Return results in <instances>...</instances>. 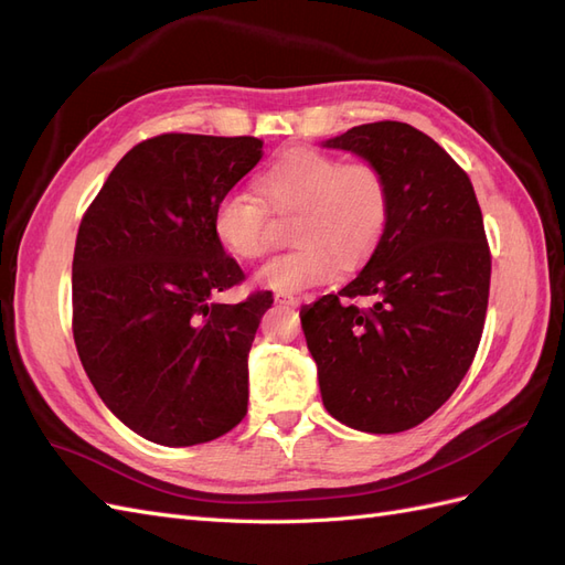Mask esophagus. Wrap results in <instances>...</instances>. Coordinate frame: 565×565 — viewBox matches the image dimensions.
Segmentation results:
<instances>
[{
  "label": "esophagus",
  "instance_id": "obj_1",
  "mask_svg": "<svg viewBox=\"0 0 565 565\" xmlns=\"http://www.w3.org/2000/svg\"><path fill=\"white\" fill-rule=\"evenodd\" d=\"M276 303H285V306H297V303H299V297H295V295H285V292H278V295H276Z\"/></svg>",
  "mask_w": 565,
  "mask_h": 565
}]
</instances>
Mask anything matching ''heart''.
<instances>
[{
  "label": "heart",
  "mask_w": 565,
  "mask_h": 565,
  "mask_svg": "<svg viewBox=\"0 0 565 565\" xmlns=\"http://www.w3.org/2000/svg\"><path fill=\"white\" fill-rule=\"evenodd\" d=\"M262 201L247 191L221 195L212 226L216 241L241 259H262L270 247L268 212L295 214L292 249L270 259L256 280L276 292H299L328 280L337 262L353 266L377 247L391 216V183L365 158L292 148L256 179Z\"/></svg>",
  "instance_id": "obj_1"
}]
</instances>
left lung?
I'll list each match as a JSON object with an SVG mask.
<instances>
[{
	"label": "left lung",
	"mask_w": 565,
	"mask_h": 565,
	"mask_svg": "<svg viewBox=\"0 0 565 565\" xmlns=\"http://www.w3.org/2000/svg\"><path fill=\"white\" fill-rule=\"evenodd\" d=\"M324 146L384 169L391 216L355 278L301 306L322 403L351 429L407 431L452 396L481 344L492 266L483 214L465 169L405 122L353 127Z\"/></svg>",
	"instance_id": "left-lung-1"
}]
</instances>
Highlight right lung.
I'll return each mask as SVG.
<instances>
[{
	"mask_svg": "<svg viewBox=\"0 0 565 565\" xmlns=\"http://www.w3.org/2000/svg\"><path fill=\"white\" fill-rule=\"evenodd\" d=\"M262 146L254 136H152L115 164L82 216L79 361L110 413L160 446L214 440L247 415V353L273 299L212 301L245 280L212 216Z\"/></svg>",
	"mask_w": 565,
	"mask_h": 565,
	"instance_id": "add662e5",
	"label": "right lung"
}]
</instances>
